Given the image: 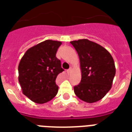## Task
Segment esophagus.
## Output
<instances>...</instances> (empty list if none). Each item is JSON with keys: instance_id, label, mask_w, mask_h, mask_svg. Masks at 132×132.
Masks as SVG:
<instances>
[{"instance_id": "esophagus-1", "label": "esophagus", "mask_w": 132, "mask_h": 132, "mask_svg": "<svg viewBox=\"0 0 132 132\" xmlns=\"http://www.w3.org/2000/svg\"><path fill=\"white\" fill-rule=\"evenodd\" d=\"M71 70H72V68H70L69 69H68V70H67V73H68V75L70 74V72H71Z\"/></svg>"}]
</instances>
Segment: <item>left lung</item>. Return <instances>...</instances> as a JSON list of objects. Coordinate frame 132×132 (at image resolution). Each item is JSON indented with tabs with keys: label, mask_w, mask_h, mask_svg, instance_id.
<instances>
[{
	"label": "left lung",
	"mask_w": 132,
	"mask_h": 132,
	"mask_svg": "<svg viewBox=\"0 0 132 132\" xmlns=\"http://www.w3.org/2000/svg\"><path fill=\"white\" fill-rule=\"evenodd\" d=\"M70 44L78 53L81 72V82L74 87L75 94L85 102H96L112 88L116 74L114 60L102 46L87 39Z\"/></svg>",
	"instance_id": "1"
}]
</instances>
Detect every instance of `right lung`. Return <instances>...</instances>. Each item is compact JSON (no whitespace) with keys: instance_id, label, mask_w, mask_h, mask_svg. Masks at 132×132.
Instances as JSON below:
<instances>
[{"instance_id":"add662e5","label":"right lung","mask_w":132,"mask_h":132,"mask_svg":"<svg viewBox=\"0 0 132 132\" xmlns=\"http://www.w3.org/2000/svg\"><path fill=\"white\" fill-rule=\"evenodd\" d=\"M62 42L47 40L26 51L18 65V81L22 93L32 101L43 104L56 96L55 80L64 71L56 53Z\"/></svg>"}]
</instances>
